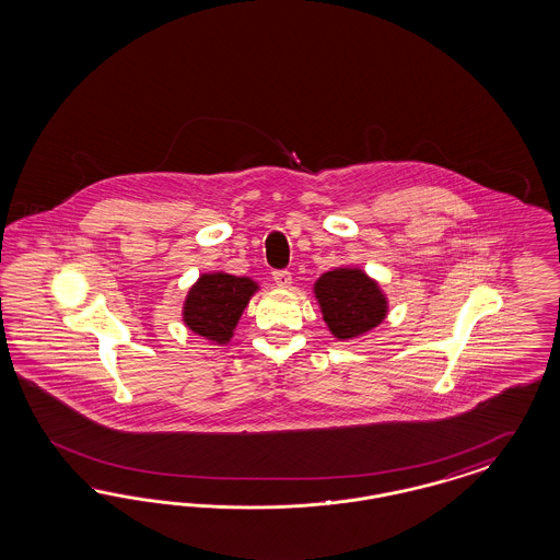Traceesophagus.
Here are the masks:
<instances>
[{
	"label": "esophagus",
	"instance_id": "1",
	"mask_svg": "<svg viewBox=\"0 0 560 560\" xmlns=\"http://www.w3.org/2000/svg\"><path fill=\"white\" fill-rule=\"evenodd\" d=\"M272 281H275V285H277V288L288 290L291 285L290 270H275V272H272Z\"/></svg>",
	"mask_w": 560,
	"mask_h": 560
}]
</instances>
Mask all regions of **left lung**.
Listing matches in <instances>:
<instances>
[{"mask_svg": "<svg viewBox=\"0 0 560 560\" xmlns=\"http://www.w3.org/2000/svg\"><path fill=\"white\" fill-rule=\"evenodd\" d=\"M314 298L328 330L339 341L366 335L385 320L388 312L385 291L364 270L353 267L320 275L314 283Z\"/></svg>", "mask_w": 560, "mask_h": 560, "instance_id": "obj_1", "label": "left lung"}]
</instances>
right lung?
I'll use <instances>...</instances> for the list:
<instances>
[{
	"label": "right lung",
	"mask_w": 560,
	"mask_h": 560,
	"mask_svg": "<svg viewBox=\"0 0 560 560\" xmlns=\"http://www.w3.org/2000/svg\"><path fill=\"white\" fill-rule=\"evenodd\" d=\"M256 291L258 283L250 277H235L223 270L205 272L186 295L184 323L209 341L230 343L237 320Z\"/></svg>",
	"instance_id": "obj_1"
}]
</instances>
